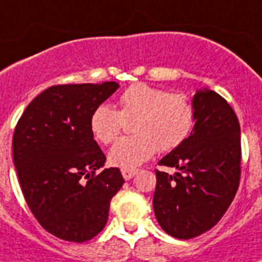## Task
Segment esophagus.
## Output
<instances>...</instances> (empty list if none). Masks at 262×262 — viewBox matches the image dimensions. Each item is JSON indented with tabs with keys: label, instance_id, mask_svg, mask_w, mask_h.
<instances>
[{
	"label": "esophagus",
	"instance_id": "obj_1",
	"mask_svg": "<svg viewBox=\"0 0 262 262\" xmlns=\"http://www.w3.org/2000/svg\"><path fill=\"white\" fill-rule=\"evenodd\" d=\"M136 172H138V170H135V168H122V175H123V178L126 179V181L133 178Z\"/></svg>",
	"mask_w": 262,
	"mask_h": 262
}]
</instances>
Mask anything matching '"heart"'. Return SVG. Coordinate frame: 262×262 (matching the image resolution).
Listing matches in <instances>:
<instances>
[{
  "label": "heart",
  "mask_w": 262,
  "mask_h": 262,
  "mask_svg": "<svg viewBox=\"0 0 262 262\" xmlns=\"http://www.w3.org/2000/svg\"><path fill=\"white\" fill-rule=\"evenodd\" d=\"M120 108L97 105L91 115V131L99 142L116 139L124 120L135 119V135L119 139L110 151L112 165L133 168L150 159L159 148L171 151L185 142L195 124V105L187 95L170 94L143 83L133 84L119 97Z\"/></svg>",
  "instance_id": "1"
}]
</instances>
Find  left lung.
Instances as JSON below:
<instances>
[{
    "label": "left lung",
    "instance_id": "8db88e82",
    "mask_svg": "<svg viewBox=\"0 0 262 262\" xmlns=\"http://www.w3.org/2000/svg\"><path fill=\"white\" fill-rule=\"evenodd\" d=\"M195 124L157 170L155 217L167 234L190 239L213 228L232 204L241 177V129L233 108L217 92L196 91Z\"/></svg>",
    "mask_w": 262,
    "mask_h": 262
}]
</instances>
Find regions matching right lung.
<instances>
[{
  "instance_id": "right-lung-1",
  "label": "right lung",
  "mask_w": 262,
  "mask_h": 262,
  "mask_svg": "<svg viewBox=\"0 0 262 262\" xmlns=\"http://www.w3.org/2000/svg\"><path fill=\"white\" fill-rule=\"evenodd\" d=\"M119 88L53 85L30 101L13 135V161L30 211L57 238L84 243L104 229L110 202L124 183L118 167L100 170L105 155L91 115Z\"/></svg>"
}]
</instances>
